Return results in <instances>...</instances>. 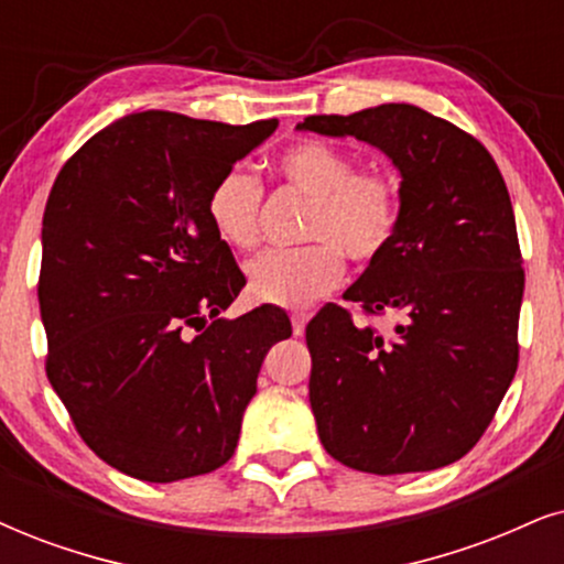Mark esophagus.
Masks as SVG:
<instances>
[{"instance_id":"34e87169","label":"esophagus","mask_w":564,"mask_h":564,"mask_svg":"<svg viewBox=\"0 0 564 564\" xmlns=\"http://www.w3.org/2000/svg\"><path fill=\"white\" fill-rule=\"evenodd\" d=\"M306 323H310V315H306V312H294V315H291V327H294V335H302Z\"/></svg>"}]
</instances>
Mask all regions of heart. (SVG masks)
Returning <instances> with one entry per match:
<instances>
[{
    "label": "heart",
    "mask_w": 564,
    "mask_h": 564,
    "mask_svg": "<svg viewBox=\"0 0 564 564\" xmlns=\"http://www.w3.org/2000/svg\"><path fill=\"white\" fill-rule=\"evenodd\" d=\"M278 171L296 195L310 199L302 239L312 245L265 252L247 265L254 302L294 310L333 291L344 258L372 262L393 245L403 216L401 182L384 169H356L351 155L319 140H302L278 155ZM262 189L245 166L213 182L205 213L226 247L249 252L260 241Z\"/></svg>",
    "instance_id": "1"
}]
</instances>
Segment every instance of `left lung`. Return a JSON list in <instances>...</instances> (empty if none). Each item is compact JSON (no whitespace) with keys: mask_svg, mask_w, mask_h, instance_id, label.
<instances>
[{"mask_svg":"<svg viewBox=\"0 0 564 564\" xmlns=\"http://www.w3.org/2000/svg\"><path fill=\"white\" fill-rule=\"evenodd\" d=\"M296 130L382 151L403 195L393 245L344 294L401 323L380 335L327 304L306 325L319 442L365 474L455 463L518 369L523 260L500 169L479 140L411 104L306 117Z\"/></svg>","mask_w":564,"mask_h":564,"instance_id":"obj_1","label":"left lung"}]
</instances>
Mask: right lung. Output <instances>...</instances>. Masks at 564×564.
<instances>
[{
  "mask_svg": "<svg viewBox=\"0 0 564 564\" xmlns=\"http://www.w3.org/2000/svg\"><path fill=\"white\" fill-rule=\"evenodd\" d=\"M275 127L127 113L64 163L48 195L39 278L48 382L85 445L134 479L224 466L262 359L291 335L278 306L220 317L245 275L205 213L213 182Z\"/></svg>",
  "mask_w": 564,
  "mask_h": 564,
  "instance_id": "add662e5",
  "label": "right lung"
}]
</instances>
